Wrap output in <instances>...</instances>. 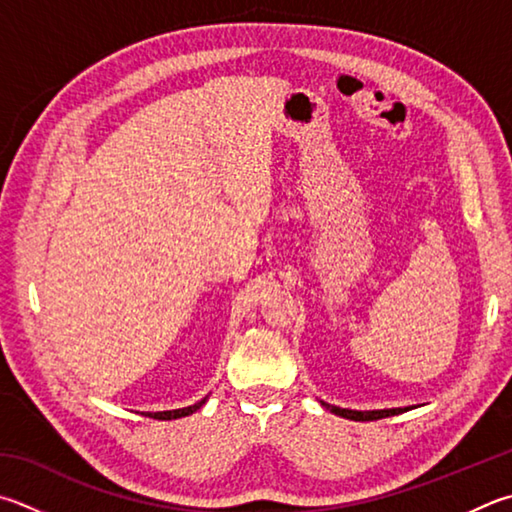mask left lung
Masks as SVG:
<instances>
[{
	"label": "left lung",
	"mask_w": 512,
	"mask_h": 512,
	"mask_svg": "<svg viewBox=\"0 0 512 512\" xmlns=\"http://www.w3.org/2000/svg\"><path fill=\"white\" fill-rule=\"evenodd\" d=\"M324 407H327L329 412H333L336 416L342 418H349V421H378V418H387V416H396V414H403V412H410L414 410L416 405L410 407H392V410H347V407H338V405H329L320 401Z\"/></svg>",
	"instance_id": "obj_1"
}]
</instances>
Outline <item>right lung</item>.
<instances>
[{
	"label": "right lung",
	"instance_id": "1",
	"mask_svg": "<svg viewBox=\"0 0 512 512\" xmlns=\"http://www.w3.org/2000/svg\"><path fill=\"white\" fill-rule=\"evenodd\" d=\"M208 396L201 398V401H197L194 405H188V407H179V410H165V412H145L147 416L152 418H159V421H172V418H181V416H190L199 410L201 405H206Z\"/></svg>",
	"mask_w": 512,
	"mask_h": 512
}]
</instances>
